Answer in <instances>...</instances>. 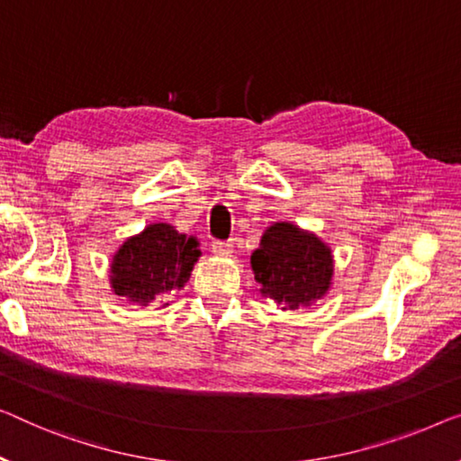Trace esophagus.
I'll return each instance as SVG.
<instances>
[{
    "label": "esophagus",
    "instance_id": "1",
    "mask_svg": "<svg viewBox=\"0 0 461 461\" xmlns=\"http://www.w3.org/2000/svg\"><path fill=\"white\" fill-rule=\"evenodd\" d=\"M212 252L219 254V257H230V254L233 252V242L231 240H228V242L215 240V242H212Z\"/></svg>",
    "mask_w": 461,
    "mask_h": 461
}]
</instances>
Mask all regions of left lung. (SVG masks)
<instances>
[{"mask_svg":"<svg viewBox=\"0 0 461 461\" xmlns=\"http://www.w3.org/2000/svg\"><path fill=\"white\" fill-rule=\"evenodd\" d=\"M250 267L258 292L284 311L311 306L329 292L333 281V254L317 233L279 221L265 230Z\"/></svg>","mask_w":461,"mask_h":461,"instance_id":"left-lung-1","label":"left lung"}]
</instances>
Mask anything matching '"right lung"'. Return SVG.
Masks as SVG:
<instances>
[{
    "label": "right lung",
    "mask_w": 461,
    "mask_h": 461,
    "mask_svg": "<svg viewBox=\"0 0 461 461\" xmlns=\"http://www.w3.org/2000/svg\"><path fill=\"white\" fill-rule=\"evenodd\" d=\"M198 246L194 236L180 233L174 225H147L113 254L112 292L132 304L149 306L163 294L182 290L201 257Z\"/></svg>",
    "instance_id": "add662e5"
}]
</instances>
